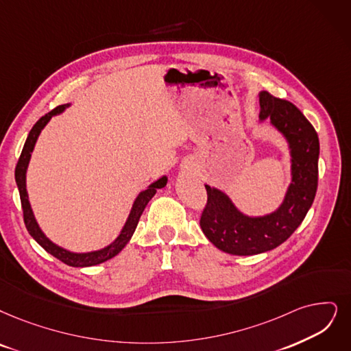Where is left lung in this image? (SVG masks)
<instances>
[{
    "label": "left lung",
    "mask_w": 351,
    "mask_h": 351,
    "mask_svg": "<svg viewBox=\"0 0 351 351\" xmlns=\"http://www.w3.org/2000/svg\"><path fill=\"white\" fill-rule=\"evenodd\" d=\"M259 121H269L289 149L291 183L282 203L262 216L243 213L230 195L206 184L207 204L200 226L207 239L221 252L249 256L284 243L302 223L313 206L318 184L319 141L313 125L288 101L259 92Z\"/></svg>",
    "instance_id": "8db88e82"
}]
</instances>
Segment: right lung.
I'll use <instances>...</instances> for the list:
<instances>
[{"label":"right lung","instance_id":"right-lung-1","mask_svg":"<svg viewBox=\"0 0 351 351\" xmlns=\"http://www.w3.org/2000/svg\"><path fill=\"white\" fill-rule=\"evenodd\" d=\"M70 105L72 104H64V105L54 108L51 112H49V114H46L43 118H40L36 122L29 136H27V139H25V144L23 147L21 156H20L17 167H16V183H17V187L20 191L25 228L32 234L33 239L46 252H49L50 255L58 258L63 263H66L69 266H75V268H86V266H95V265H99L102 262L112 259L114 256H117L125 246H127V243L131 241V237L136 229V224L139 221V217H141L148 202L154 197V195H156L158 189H162L167 186L168 178H167V176H162L157 181H154L152 184H149L145 190L139 191V194L134 200V204L131 207V212L127 217V221H125L119 234L115 237V241L110 242L108 246H105L102 249H97V250H92V252H72V250L64 249L59 245H56L54 242H51L45 234V232L40 229L38 223L36 220V216L33 213V208H32V204L29 200V191H27V168H29L32 152L34 149V145L37 143V138H38L40 132L45 130V127L53 117L63 114V112Z\"/></svg>","mask_w":351,"mask_h":351}]
</instances>
